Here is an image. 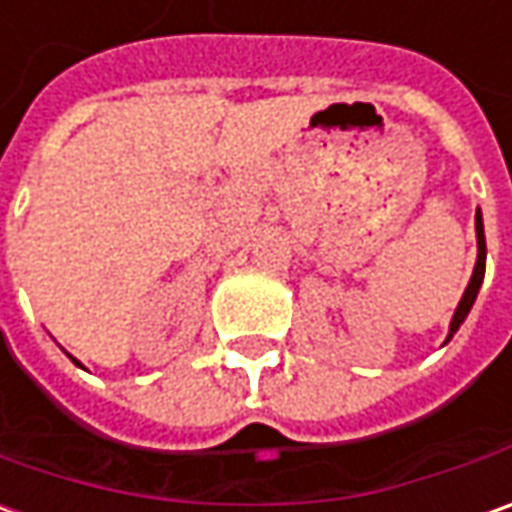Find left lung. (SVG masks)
<instances>
[{
    "label": "left lung",
    "mask_w": 512,
    "mask_h": 512,
    "mask_svg": "<svg viewBox=\"0 0 512 512\" xmlns=\"http://www.w3.org/2000/svg\"><path fill=\"white\" fill-rule=\"evenodd\" d=\"M485 259H488V248H485V225H482V211H476V264H473L471 281H468L465 293H462L459 304H456L454 318H451V327H448V338H445V344L454 338L456 329L465 324V318H468V312H471L473 301H476V296H479V287H482V281H485Z\"/></svg>",
    "instance_id": "1"
}]
</instances>
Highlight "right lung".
<instances>
[{"label":"right lung","mask_w":512,"mask_h":512,"mask_svg":"<svg viewBox=\"0 0 512 512\" xmlns=\"http://www.w3.org/2000/svg\"><path fill=\"white\" fill-rule=\"evenodd\" d=\"M70 360H72V363H75V366H81V363H78V360H75V358H72V355H70Z\"/></svg>","instance_id":"right-lung-1"}]
</instances>
